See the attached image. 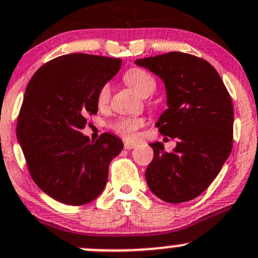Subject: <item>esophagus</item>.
<instances>
[{
	"mask_svg": "<svg viewBox=\"0 0 258 258\" xmlns=\"http://www.w3.org/2000/svg\"><path fill=\"white\" fill-rule=\"evenodd\" d=\"M124 148L126 150H132V148H135L137 146L136 142H130V141H124Z\"/></svg>",
	"mask_w": 258,
	"mask_h": 258,
	"instance_id": "obj_1",
	"label": "esophagus"
}]
</instances>
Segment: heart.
<instances>
[{
	"label": "heart",
	"mask_w": 258,
	"mask_h": 258,
	"mask_svg": "<svg viewBox=\"0 0 258 258\" xmlns=\"http://www.w3.org/2000/svg\"><path fill=\"white\" fill-rule=\"evenodd\" d=\"M124 81L141 97H148L156 90V80L153 79L152 75L148 74L145 70L137 69V67L128 70L124 74ZM110 96L111 85L110 83H106V85L101 87L100 92H98V105L105 106L110 101ZM142 124H144V121L140 118H121L117 122H114L113 130L123 137L131 139V137H135L136 131Z\"/></svg>",
	"instance_id": "b5f03b06"
}]
</instances>
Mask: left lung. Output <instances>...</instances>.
<instances>
[{"label":"left lung","instance_id":"obj_1","mask_svg":"<svg viewBox=\"0 0 258 258\" xmlns=\"http://www.w3.org/2000/svg\"><path fill=\"white\" fill-rule=\"evenodd\" d=\"M165 83L167 110L156 126L177 139L172 152L150 144L153 160L146 181L153 195L168 204L196 199L212 183L232 150L233 106L218 72L207 61L168 52L135 61Z\"/></svg>","mask_w":258,"mask_h":258}]
</instances>
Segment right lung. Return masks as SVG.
<instances>
[{
	"label": "right lung",
	"instance_id": "right-lung-1",
	"mask_svg": "<svg viewBox=\"0 0 258 258\" xmlns=\"http://www.w3.org/2000/svg\"><path fill=\"white\" fill-rule=\"evenodd\" d=\"M122 59L86 53L57 57L37 70L26 87L17 140L33 181L52 199L81 206L102 194L111 161L123 148L112 134L90 141L86 117L97 113L101 87Z\"/></svg>",
	"mask_w": 258,
	"mask_h": 258
}]
</instances>
